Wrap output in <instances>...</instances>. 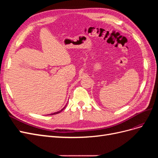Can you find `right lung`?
Wrapping results in <instances>:
<instances>
[{"mask_svg":"<svg viewBox=\"0 0 158 158\" xmlns=\"http://www.w3.org/2000/svg\"><path fill=\"white\" fill-rule=\"evenodd\" d=\"M66 106L64 107V108H63V109H62L61 110H60V111H58V112H56V113H52V114H51H51H58V113H60L62 111H63V110L65 109V107H66Z\"/></svg>","mask_w":158,"mask_h":158,"instance_id":"right-lung-1","label":"right lung"}]
</instances>
